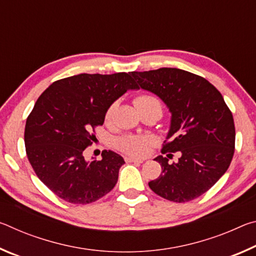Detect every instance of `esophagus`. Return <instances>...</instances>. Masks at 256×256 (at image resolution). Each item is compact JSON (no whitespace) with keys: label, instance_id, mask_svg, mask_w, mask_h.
<instances>
[{"label":"esophagus","instance_id":"1","mask_svg":"<svg viewBox=\"0 0 256 256\" xmlns=\"http://www.w3.org/2000/svg\"><path fill=\"white\" fill-rule=\"evenodd\" d=\"M128 162H138V164H142L144 162V159H138V158H133V157H126L125 158Z\"/></svg>","mask_w":256,"mask_h":256}]
</instances>
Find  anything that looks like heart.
Segmentation results:
<instances>
[{"label":"heart","mask_w":256,"mask_h":256,"mask_svg":"<svg viewBox=\"0 0 256 256\" xmlns=\"http://www.w3.org/2000/svg\"><path fill=\"white\" fill-rule=\"evenodd\" d=\"M150 104H159L158 100L148 94H141V96L134 99L136 107L150 105ZM114 105H112L106 112V118H110L114 112ZM154 144V138L149 136H124L116 140V146L120 150L128 154L136 156V157H144L149 154L151 146Z\"/></svg>","instance_id":"heart-1"}]
</instances>
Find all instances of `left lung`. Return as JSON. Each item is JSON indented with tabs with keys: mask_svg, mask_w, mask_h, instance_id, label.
Returning a JSON list of instances; mask_svg holds the SVG:
<instances>
[{
	"mask_svg": "<svg viewBox=\"0 0 256 256\" xmlns=\"http://www.w3.org/2000/svg\"><path fill=\"white\" fill-rule=\"evenodd\" d=\"M144 89L158 96L172 114L168 142L162 152L180 151L178 162L158 156L162 174L149 182L156 194L188 202L210 190L228 170L235 151V124L230 110L204 78L175 68L131 72ZM170 154H167V157Z\"/></svg>",
	"mask_w": 256,
	"mask_h": 256,
	"instance_id": "1",
	"label": "left lung"
}]
</instances>
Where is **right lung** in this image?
Listing matches in <instances>:
<instances>
[{
	"label": "right lung",
	"instance_id": "right-lung-1",
	"mask_svg": "<svg viewBox=\"0 0 256 256\" xmlns=\"http://www.w3.org/2000/svg\"><path fill=\"white\" fill-rule=\"evenodd\" d=\"M132 89L138 86L130 73H82L53 82L37 99L26 122V152L38 178L62 200L88 204L118 183L122 156L104 150L102 160L86 162L84 149L112 104Z\"/></svg>",
	"mask_w": 256,
	"mask_h": 256
}]
</instances>
